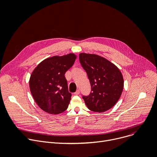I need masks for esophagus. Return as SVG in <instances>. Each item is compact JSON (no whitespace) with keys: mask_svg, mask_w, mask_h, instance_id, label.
Here are the masks:
<instances>
[{"mask_svg":"<svg viewBox=\"0 0 157 157\" xmlns=\"http://www.w3.org/2000/svg\"><path fill=\"white\" fill-rule=\"evenodd\" d=\"M79 93H80V91H79V90H76V91L75 93V95H79Z\"/></svg>","mask_w":157,"mask_h":157,"instance_id":"esophagus-1","label":"esophagus"}]
</instances>
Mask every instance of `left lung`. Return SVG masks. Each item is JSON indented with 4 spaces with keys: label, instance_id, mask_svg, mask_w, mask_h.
I'll use <instances>...</instances> for the list:
<instances>
[{
    "label": "left lung",
    "instance_id": "1",
    "mask_svg": "<svg viewBox=\"0 0 157 157\" xmlns=\"http://www.w3.org/2000/svg\"><path fill=\"white\" fill-rule=\"evenodd\" d=\"M79 58L91 85L90 95L82 96L87 107L95 112L110 109L120 98L123 90L121 72L111 62L96 54L81 53Z\"/></svg>",
    "mask_w": 157,
    "mask_h": 157
}]
</instances>
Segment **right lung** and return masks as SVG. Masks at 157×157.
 <instances>
[{
  "label": "right lung",
  "mask_w": 157,
  "mask_h": 157,
  "mask_svg": "<svg viewBox=\"0 0 157 157\" xmlns=\"http://www.w3.org/2000/svg\"><path fill=\"white\" fill-rule=\"evenodd\" d=\"M76 59L74 54L49 57L41 62L31 73V93L39 107L46 112L56 115L67 109L71 93L64 75Z\"/></svg>",
  "instance_id": "add662e5"
}]
</instances>
